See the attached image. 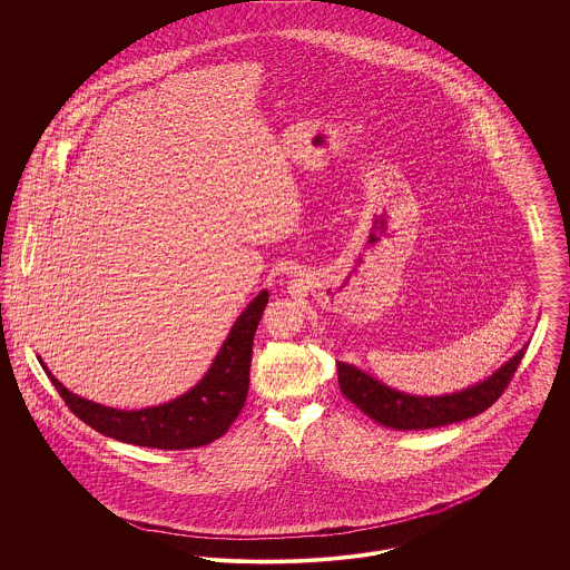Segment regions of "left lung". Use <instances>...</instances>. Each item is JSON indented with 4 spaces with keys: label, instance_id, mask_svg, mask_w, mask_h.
Here are the masks:
<instances>
[{
    "label": "left lung",
    "instance_id": "8db88e82",
    "mask_svg": "<svg viewBox=\"0 0 570 570\" xmlns=\"http://www.w3.org/2000/svg\"><path fill=\"white\" fill-rule=\"evenodd\" d=\"M525 346L507 361L495 374L488 380L468 386L460 393L421 397L395 391L379 380L367 376L348 363H337V380L342 393L353 402L361 412L374 419L380 425L391 430H432L449 423H458L485 412L509 386L515 376L517 367L523 358Z\"/></svg>",
    "mask_w": 570,
    "mask_h": 570
}]
</instances>
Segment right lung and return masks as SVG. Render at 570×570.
<instances>
[{
  "instance_id": "obj_1",
  "label": "right lung",
  "mask_w": 570,
  "mask_h": 570,
  "mask_svg": "<svg viewBox=\"0 0 570 570\" xmlns=\"http://www.w3.org/2000/svg\"><path fill=\"white\" fill-rule=\"evenodd\" d=\"M269 303V293L263 291L242 316L235 321L224 340L209 372L181 397L163 406L142 410H117L94 404L70 393L42 363L47 376L82 423L102 435L136 446H151L164 451L194 449L226 434L239 416L249 386V363L254 333Z\"/></svg>"
}]
</instances>
